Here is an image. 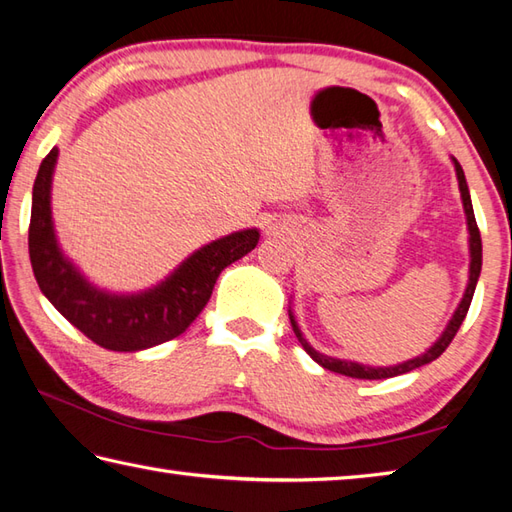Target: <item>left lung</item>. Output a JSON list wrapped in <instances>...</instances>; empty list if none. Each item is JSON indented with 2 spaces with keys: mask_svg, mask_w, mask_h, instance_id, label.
Here are the masks:
<instances>
[{
  "mask_svg": "<svg viewBox=\"0 0 512 512\" xmlns=\"http://www.w3.org/2000/svg\"><path fill=\"white\" fill-rule=\"evenodd\" d=\"M453 164H455V173H457V182H459V193H462V204H464V213H466V224H468V250H470V268H468V286L464 290V297L462 302H459L457 310L453 313V317H450V322L446 326V330L442 333V337L437 339V342L430 346L424 355L419 357H413L408 359V362L404 364H397V366H364V364H357V362H346V359H335V357H328V355H322L317 353V350L310 346L302 330H299L297 322H295V315L290 313V324H293V330L295 335L299 339V344L304 346L306 353L315 359V362L319 366H324L326 370H333V373H339V375H346V377H355V379H386V377H397V375H404V373H410V370H415L419 366L424 364H430L433 359H437L439 355L444 353V350L448 348V344L453 342V337L457 335L459 326H462V322L466 319V313L470 308V302H473V295H475V286H477V279H479V273H482V235H479V228H477V222H475V213H473V202H470V193H468V184H466V175L462 166H459L457 159L453 157Z\"/></svg>",
  "mask_w": 512,
  "mask_h": 512,
  "instance_id": "left-lung-1",
  "label": "left lung"
}]
</instances>
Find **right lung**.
I'll list each match as a JSON object with an SVG mask.
<instances>
[{"mask_svg": "<svg viewBox=\"0 0 512 512\" xmlns=\"http://www.w3.org/2000/svg\"><path fill=\"white\" fill-rule=\"evenodd\" d=\"M57 153V148L50 150L37 170L28 228L30 264L48 302L90 342L117 353H135L182 335L208 304L219 273L257 246L259 230L246 228L215 239L184 259L162 284L142 293H106L86 282L57 244L50 215Z\"/></svg>", "mask_w": 512, "mask_h": 512, "instance_id": "obj_1", "label": "right lung"}]
</instances>
